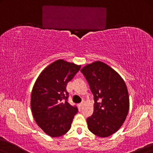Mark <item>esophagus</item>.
<instances>
[{
    "mask_svg": "<svg viewBox=\"0 0 153 153\" xmlns=\"http://www.w3.org/2000/svg\"><path fill=\"white\" fill-rule=\"evenodd\" d=\"M82 107H83V103H79L78 105V108H79V110H81L82 109Z\"/></svg>",
    "mask_w": 153,
    "mask_h": 153,
    "instance_id": "1",
    "label": "esophagus"
}]
</instances>
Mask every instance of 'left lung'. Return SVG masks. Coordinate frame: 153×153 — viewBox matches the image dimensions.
I'll return each mask as SVG.
<instances>
[{"label": "left lung", "mask_w": 153, "mask_h": 153, "mask_svg": "<svg viewBox=\"0 0 153 153\" xmlns=\"http://www.w3.org/2000/svg\"><path fill=\"white\" fill-rule=\"evenodd\" d=\"M94 96V111L87 118L90 131L106 137L117 131L127 118L129 98L125 82L108 65L96 61L80 71Z\"/></svg>", "instance_id": "1"}]
</instances>
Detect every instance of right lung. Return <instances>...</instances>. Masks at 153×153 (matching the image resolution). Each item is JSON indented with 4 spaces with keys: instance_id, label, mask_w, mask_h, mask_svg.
I'll return each instance as SVG.
<instances>
[{
    "instance_id": "obj_1",
    "label": "right lung",
    "mask_w": 153,
    "mask_h": 153,
    "mask_svg": "<svg viewBox=\"0 0 153 153\" xmlns=\"http://www.w3.org/2000/svg\"><path fill=\"white\" fill-rule=\"evenodd\" d=\"M81 65L57 60L41 73L34 84L30 106L33 116L41 129L51 137H60L70 129L76 106L68 103L67 84Z\"/></svg>"
}]
</instances>
